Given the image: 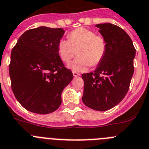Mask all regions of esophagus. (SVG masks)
Here are the masks:
<instances>
[{"instance_id": "34e87169", "label": "esophagus", "mask_w": 149, "mask_h": 149, "mask_svg": "<svg viewBox=\"0 0 149 149\" xmlns=\"http://www.w3.org/2000/svg\"><path fill=\"white\" fill-rule=\"evenodd\" d=\"M73 76H74V77H77V76H80V73H77V72L73 71Z\"/></svg>"}]
</instances>
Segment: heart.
<instances>
[{"mask_svg": "<svg viewBox=\"0 0 149 149\" xmlns=\"http://www.w3.org/2000/svg\"><path fill=\"white\" fill-rule=\"evenodd\" d=\"M57 47L60 58L67 64L76 56L78 49L79 56L70 67L74 70L81 71L102 61L107 51V41L104 36L96 35L91 29L79 27L68 34V39H60Z\"/></svg>", "mask_w": 149, "mask_h": 149, "instance_id": "heart-1", "label": "heart"}]
</instances>
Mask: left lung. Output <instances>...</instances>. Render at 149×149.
<instances>
[{
  "label": "left lung",
  "mask_w": 149,
  "mask_h": 149,
  "mask_svg": "<svg viewBox=\"0 0 149 149\" xmlns=\"http://www.w3.org/2000/svg\"><path fill=\"white\" fill-rule=\"evenodd\" d=\"M100 33L107 41V51L94 72L82 74V102L96 111L113 108L124 99L133 76L136 49L128 34L120 26L99 24Z\"/></svg>",
  "instance_id": "1"
}]
</instances>
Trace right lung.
I'll return each instance as SVG.
<instances>
[{
	"label": "right lung",
	"instance_id": "right-lung-1",
	"mask_svg": "<svg viewBox=\"0 0 149 149\" xmlns=\"http://www.w3.org/2000/svg\"><path fill=\"white\" fill-rule=\"evenodd\" d=\"M65 30L39 26L26 30L13 48L9 66L15 96L33 113L47 114L58 109L61 93L73 79L58 53Z\"/></svg>",
	"mask_w": 149,
	"mask_h": 149
}]
</instances>
